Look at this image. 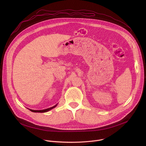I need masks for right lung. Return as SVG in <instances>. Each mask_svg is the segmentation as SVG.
Instances as JSON below:
<instances>
[{"mask_svg":"<svg viewBox=\"0 0 146 146\" xmlns=\"http://www.w3.org/2000/svg\"><path fill=\"white\" fill-rule=\"evenodd\" d=\"M57 105H58V103L56 104V105H55V106H52V107H51V108H48V109H44V110H32V109H29L30 111H32V112H34V113H46V112H47V111H48L51 110V109H52L55 108L57 106Z\"/></svg>","mask_w":146,"mask_h":146,"instance_id":"obj_1","label":"right lung"}]
</instances>
